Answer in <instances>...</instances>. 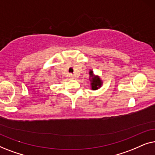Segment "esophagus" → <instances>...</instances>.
<instances>
[{
	"mask_svg": "<svg viewBox=\"0 0 155 155\" xmlns=\"http://www.w3.org/2000/svg\"><path fill=\"white\" fill-rule=\"evenodd\" d=\"M69 78H71V79H75V75H74L73 74H70Z\"/></svg>",
	"mask_w": 155,
	"mask_h": 155,
	"instance_id": "obj_1",
	"label": "esophagus"
}]
</instances>
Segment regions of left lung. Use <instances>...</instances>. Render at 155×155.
<instances>
[{"mask_svg": "<svg viewBox=\"0 0 155 155\" xmlns=\"http://www.w3.org/2000/svg\"><path fill=\"white\" fill-rule=\"evenodd\" d=\"M90 80L91 82V88L92 90H96L100 87L102 84V81L100 80L98 76H95L92 71H90Z\"/></svg>", "mask_w": 155, "mask_h": 155, "instance_id": "obj_1", "label": "left lung"}]
</instances>
